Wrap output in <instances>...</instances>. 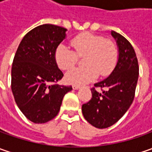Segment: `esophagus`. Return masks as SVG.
<instances>
[{
	"instance_id": "34e87169",
	"label": "esophagus",
	"mask_w": 152,
	"mask_h": 152,
	"mask_svg": "<svg viewBox=\"0 0 152 152\" xmlns=\"http://www.w3.org/2000/svg\"><path fill=\"white\" fill-rule=\"evenodd\" d=\"M81 87L80 86H78V85H73V90H79Z\"/></svg>"
}]
</instances>
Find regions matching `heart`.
<instances>
[{"label": "heart", "instance_id": "b5f03b06", "mask_svg": "<svg viewBox=\"0 0 152 152\" xmlns=\"http://www.w3.org/2000/svg\"><path fill=\"white\" fill-rule=\"evenodd\" d=\"M74 50L65 45H59L55 51V60L62 70L73 68L79 57L85 56V67H78L67 73L68 84L83 85L96 79L98 75L107 76L113 72L118 58V50L114 42L103 36L85 32L72 39Z\"/></svg>", "mask_w": 152, "mask_h": 152}]
</instances>
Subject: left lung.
Returning a JSON list of instances; mask_svg holds the SVG:
<instances>
[{
	"label": "left lung",
	"mask_w": 152,
	"mask_h": 152,
	"mask_svg": "<svg viewBox=\"0 0 152 152\" xmlns=\"http://www.w3.org/2000/svg\"><path fill=\"white\" fill-rule=\"evenodd\" d=\"M118 48L117 64L107 79L95 84L105 91L91 89L92 98L82 106L85 118L91 125L106 129L113 125L131 106L139 78V65L132 45L123 35L112 31Z\"/></svg>",
	"instance_id": "left-lung-1"
}]
</instances>
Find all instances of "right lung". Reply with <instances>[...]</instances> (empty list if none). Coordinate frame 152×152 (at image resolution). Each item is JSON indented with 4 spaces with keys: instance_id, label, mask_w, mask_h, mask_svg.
<instances>
[{
    "instance_id": "obj_1",
    "label": "right lung",
    "mask_w": 152,
    "mask_h": 152,
    "mask_svg": "<svg viewBox=\"0 0 152 152\" xmlns=\"http://www.w3.org/2000/svg\"><path fill=\"white\" fill-rule=\"evenodd\" d=\"M67 29L43 24L26 34L12 67V91L17 106L28 120L45 124L59 113L62 99L72 86L56 85L63 77L55 60L56 47Z\"/></svg>"
}]
</instances>
